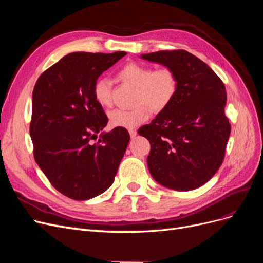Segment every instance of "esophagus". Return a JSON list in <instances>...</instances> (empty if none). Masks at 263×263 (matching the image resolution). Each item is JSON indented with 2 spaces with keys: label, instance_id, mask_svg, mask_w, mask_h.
<instances>
[{
  "label": "esophagus",
  "instance_id": "esophagus-1",
  "mask_svg": "<svg viewBox=\"0 0 263 263\" xmlns=\"http://www.w3.org/2000/svg\"><path fill=\"white\" fill-rule=\"evenodd\" d=\"M129 135H130V138H135L137 135V132L135 129H129Z\"/></svg>",
  "mask_w": 263,
  "mask_h": 263
}]
</instances>
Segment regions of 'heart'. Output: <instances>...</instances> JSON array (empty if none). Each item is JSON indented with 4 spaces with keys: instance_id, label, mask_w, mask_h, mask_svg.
I'll use <instances>...</instances> for the list:
<instances>
[{
    "instance_id": "heart-1",
    "label": "heart",
    "mask_w": 263,
    "mask_h": 263,
    "mask_svg": "<svg viewBox=\"0 0 263 263\" xmlns=\"http://www.w3.org/2000/svg\"><path fill=\"white\" fill-rule=\"evenodd\" d=\"M119 78L137 87L136 101L138 105L134 109L116 108L108 113L109 125L132 129L146 122L149 109L155 113L162 112L174 100L179 87V78L176 71L169 67L154 69L150 66L130 62L118 72ZM94 99L103 107L112 105V81L108 78L98 79L93 89Z\"/></svg>"
}]
</instances>
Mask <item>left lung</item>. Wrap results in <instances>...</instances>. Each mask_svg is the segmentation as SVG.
I'll use <instances>...</instances> for the list:
<instances>
[{
  "mask_svg": "<svg viewBox=\"0 0 263 263\" xmlns=\"http://www.w3.org/2000/svg\"><path fill=\"white\" fill-rule=\"evenodd\" d=\"M140 58L173 69L179 78L171 104L138 130L151 146L149 172L168 189L200 187L224 160L230 135L225 85L205 62L185 50H161Z\"/></svg>",
  "mask_w": 263,
  "mask_h": 263,
  "instance_id": "obj_1",
  "label": "left lung"
}]
</instances>
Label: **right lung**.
Instances as JSON below:
<instances>
[{"label":"right lung","mask_w":263,"mask_h":263,"mask_svg":"<svg viewBox=\"0 0 263 263\" xmlns=\"http://www.w3.org/2000/svg\"><path fill=\"white\" fill-rule=\"evenodd\" d=\"M126 53H69L35 84L29 127L35 161L53 187L72 200L105 192L128 146L125 128L103 130L108 118L93 94L98 78Z\"/></svg>","instance_id":"right-lung-1"}]
</instances>
